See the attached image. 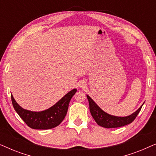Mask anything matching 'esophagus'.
I'll return each instance as SVG.
<instances>
[{
  "instance_id": "esophagus-1",
  "label": "esophagus",
  "mask_w": 156,
  "mask_h": 156,
  "mask_svg": "<svg viewBox=\"0 0 156 156\" xmlns=\"http://www.w3.org/2000/svg\"><path fill=\"white\" fill-rule=\"evenodd\" d=\"M84 86H85L84 82H80V87H84Z\"/></svg>"
}]
</instances>
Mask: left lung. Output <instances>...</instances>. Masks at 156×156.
<instances>
[{
  "label": "left lung",
  "mask_w": 156,
  "mask_h": 156,
  "mask_svg": "<svg viewBox=\"0 0 156 156\" xmlns=\"http://www.w3.org/2000/svg\"><path fill=\"white\" fill-rule=\"evenodd\" d=\"M87 97L89 103V110H90L91 116L98 125L104 128H106V129L121 127L132 123L137 116L138 113L140 112L142 106L144 104H143L137 111L129 116H116L108 114L102 110L89 95L87 94Z\"/></svg>",
  "instance_id": "8db88e82"
}]
</instances>
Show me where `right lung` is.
<instances>
[{
  "instance_id": "right-lung-1",
  "label": "right lung",
  "mask_w": 156,
  "mask_h": 156,
  "mask_svg": "<svg viewBox=\"0 0 156 156\" xmlns=\"http://www.w3.org/2000/svg\"><path fill=\"white\" fill-rule=\"evenodd\" d=\"M76 89H73L59 100L55 105L41 112H32L21 107L11 94L12 106L25 123L33 129H50L57 126L64 120L67 114L69 101Z\"/></svg>"
}]
</instances>
